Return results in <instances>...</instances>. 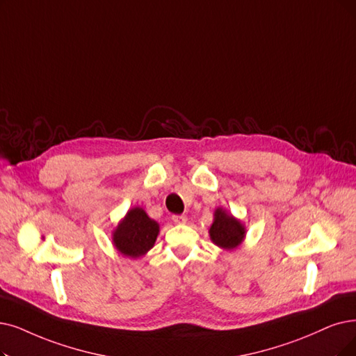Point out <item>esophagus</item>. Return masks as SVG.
<instances>
[{"label":"esophagus","instance_id":"1","mask_svg":"<svg viewBox=\"0 0 356 356\" xmlns=\"http://www.w3.org/2000/svg\"><path fill=\"white\" fill-rule=\"evenodd\" d=\"M172 220L175 223H186L187 222V216L186 215H172Z\"/></svg>","mask_w":356,"mask_h":356}]
</instances>
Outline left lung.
I'll return each instance as SVG.
<instances>
[{
	"mask_svg": "<svg viewBox=\"0 0 356 356\" xmlns=\"http://www.w3.org/2000/svg\"><path fill=\"white\" fill-rule=\"evenodd\" d=\"M210 238L220 248L232 250L238 247L245 236V229L243 223L234 216L227 215L222 209L215 213V222L210 226Z\"/></svg>",
	"mask_w": 356,
	"mask_h": 356,
	"instance_id": "left-lung-1",
	"label": "left lung"
}]
</instances>
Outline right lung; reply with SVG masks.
<instances>
[{
	"instance_id": "right-lung-1",
	"label": "right lung",
	"mask_w": 356,
	"mask_h": 356,
	"mask_svg": "<svg viewBox=\"0 0 356 356\" xmlns=\"http://www.w3.org/2000/svg\"><path fill=\"white\" fill-rule=\"evenodd\" d=\"M159 234V225L140 207L131 209L113 232V244L127 257H140L153 245Z\"/></svg>"
}]
</instances>
